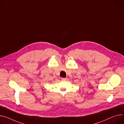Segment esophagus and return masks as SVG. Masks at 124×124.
Returning a JSON list of instances; mask_svg holds the SVG:
<instances>
[{
    "label": "esophagus",
    "instance_id": "esophagus-1",
    "mask_svg": "<svg viewBox=\"0 0 124 124\" xmlns=\"http://www.w3.org/2000/svg\"><path fill=\"white\" fill-rule=\"evenodd\" d=\"M61 79L62 80H65L66 79V78H61Z\"/></svg>",
    "mask_w": 124,
    "mask_h": 124
}]
</instances>
